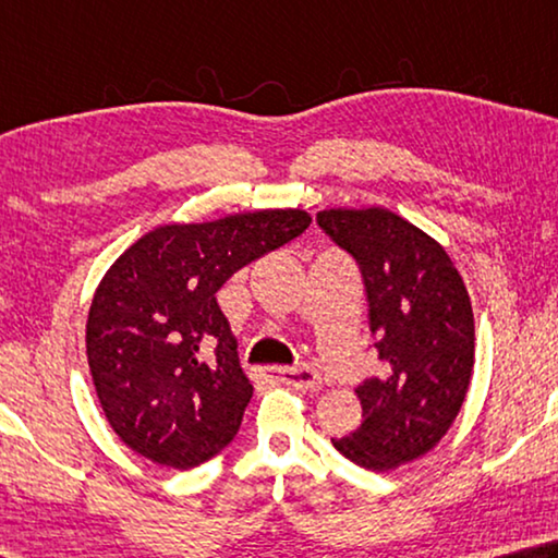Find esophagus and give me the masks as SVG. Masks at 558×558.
Wrapping results in <instances>:
<instances>
[{"label":"esophagus","mask_w":558,"mask_h":558,"mask_svg":"<svg viewBox=\"0 0 558 558\" xmlns=\"http://www.w3.org/2000/svg\"><path fill=\"white\" fill-rule=\"evenodd\" d=\"M270 373L280 380H286L292 388H319L322 385V376L317 368L312 366H295V368H270Z\"/></svg>","instance_id":"34e87169"}]
</instances>
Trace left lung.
Segmentation results:
<instances>
[{
  "instance_id": "8db88e82",
  "label": "left lung",
  "mask_w": 558,
  "mask_h": 558,
  "mask_svg": "<svg viewBox=\"0 0 558 558\" xmlns=\"http://www.w3.org/2000/svg\"><path fill=\"white\" fill-rule=\"evenodd\" d=\"M317 225L359 263L385 366L356 388L361 427L331 444L361 469L392 471L437 447L461 410L475 356L471 298L444 246L395 211L324 209Z\"/></svg>"
}]
</instances>
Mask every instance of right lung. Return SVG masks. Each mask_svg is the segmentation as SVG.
Wrapping results in <instances>:
<instances>
[{
    "mask_svg": "<svg viewBox=\"0 0 558 558\" xmlns=\"http://www.w3.org/2000/svg\"><path fill=\"white\" fill-rule=\"evenodd\" d=\"M302 209L166 225L114 260L87 314V363L117 437L187 471L236 437L253 385L217 290L310 227Z\"/></svg>",
    "mask_w": 558,
    "mask_h": 558,
    "instance_id": "add662e5",
    "label": "right lung"
}]
</instances>
